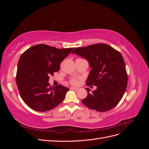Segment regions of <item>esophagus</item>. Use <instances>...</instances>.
Here are the masks:
<instances>
[{
	"mask_svg": "<svg viewBox=\"0 0 149 149\" xmlns=\"http://www.w3.org/2000/svg\"><path fill=\"white\" fill-rule=\"evenodd\" d=\"M70 89H71V90H78V89H79V88L71 86V87H70Z\"/></svg>",
	"mask_w": 149,
	"mask_h": 149,
	"instance_id": "esophagus-1",
	"label": "esophagus"
}]
</instances>
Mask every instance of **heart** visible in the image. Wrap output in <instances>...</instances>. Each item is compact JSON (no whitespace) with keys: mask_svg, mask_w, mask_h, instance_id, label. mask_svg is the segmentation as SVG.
Masks as SVG:
<instances>
[{"mask_svg":"<svg viewBox=\"0 0 149 149\" xmlns=\"http://www.w3.org/2000/svg\"><path fill=\"white\" fill-rule=\"evenodd\" d=\"M70 83L72 84H74V85H76V84H77L78 83V81L76 79H75V78H73V79H71V80H70Z\"/></svg>","mask_w":149,"mask_h":149,"instance_id":"1","label":"heart"}]
</instances>
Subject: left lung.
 Returning a JSON list of instances; mask_svg holds the SVG:
<instances>
[{
    "mask_svg": "<svg viewBox=\"0 0 149 149\" xmlns=\"http://www.w3.org/2000/svg\"><path fill=\"white\" fill-rule=\"evenodd\" d=\"M73 53L86 59L91 68L86 85L96 86L97 89L82 100L89 109L99 112L114 108L123 98L128 76L125 62L120 53L105 43H97L76 48Z\"/></svg>",
    "mask_w": 149,
    "mask_h": 149,
    "instance_id": "obj_1",
    "label": "left lung"
}]
</instances>
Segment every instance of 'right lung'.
<instances>
[{"mask_svg": "<svg viewBox=\"0 0 149 149\" xmlns=\"http://www.w3.org/2000/svg\"><path fill=\"white\" fill-rule=\"evenodd\" d=\"M45 44L29 48L21 55L16 74L17 88L22 100L39 112L52 110L64 100L69 88L61 84L51 86L49 76L59 71L60 63L73 50Z\"/></svg>", "mask_w": 149, "mask_h": 149, "instance_id": "obj_1", "label": "right lung"}]
</instances>
